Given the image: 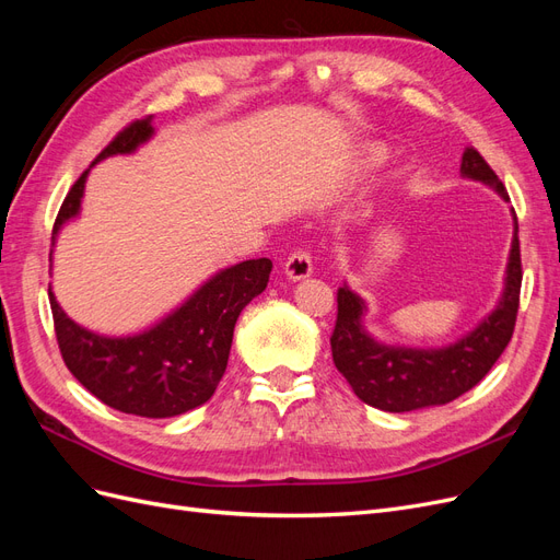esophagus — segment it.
I'll use <instances>...</instances> for the list:
<instances>
[{
  "label": "esophagus",
  "mask_w": 560,
  "mask_h": 560,
  "mask_svg": "<svg viewBox=\"0 0 560 560\" xmlns=\"http://www.w3.org/2000/svg\"><path fill=\"white\" fill-rule=\"evenodd\" d=\"M313 273V259L308 252L296 249L284 261V276L290 280H303Z\"/></svg>",
  "instance_id": "1"
}]
</instances>
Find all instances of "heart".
I'll return each instance as SVG.
<instances>
[{
    "mask_svg": "<svg viewBox=\"0 0 560 560\" xmlns=\"http://www.w3.org/2000/svg\"><path fill=\"white\" fill-rule=\"evenodd\" d=\"M381 163H383V156L378 151H366V156L362 159V171H376Z\"/></svg>",
    "mask_w": 560,
    "mask_h": 560,
    "instance_id": "heart-1",
    "label": "heart"
}]
</instances>
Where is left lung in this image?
<instances>
[{
  "label": "left lung",
  "mask_w": 560,
  "mask_h": 560,
  "mask_svg": "<svg viewBox=\"0 0 560 560\" xmlns=\"http://www.w3.org/2000/svg\"><path fill=\"white\" fill-rule=\"evenodd\" d=\"M460 175L490 186L510 202L504 184L490 171L474 147H467ZM514 217V238L504 270V290L498 306L477 327L444 348H406L376 341L364 329L366 303L348 284L338 290V315L331 334V358L350 383L352 393L374 409L404 413L428 406H442L477 385L512 341L518 294H521V249L518 222Z\"/></svg>",
  "instance_id": "obj_1"
}]
</instances>
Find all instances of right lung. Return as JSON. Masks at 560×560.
<instances>
[{
    "label": "right lung",
    "instance_id": "right-lung-1",
    "mask_svg": "<svg viewBox=\"0 0 560 560\" xmlns=\"http://www.w3.org/2000/svg\"><path fill=\"white\" fill-rule=\"evenodd\" d=\"M151 138L154 126L147 116L118 132L93 165L132 154ZM91 167L62 200L50 238L54 247L60 229L81 212ZM270 268V259H249L219 270L173 313L130 336H105L77 325L48 287L62 360L91 395L121 413L173 418L191 411L214 395L226 371L235 322L247 303L266 290Z\"/></svg>",
    "mask_w": 560,
    "mask_h": 560
}]
</instances>
